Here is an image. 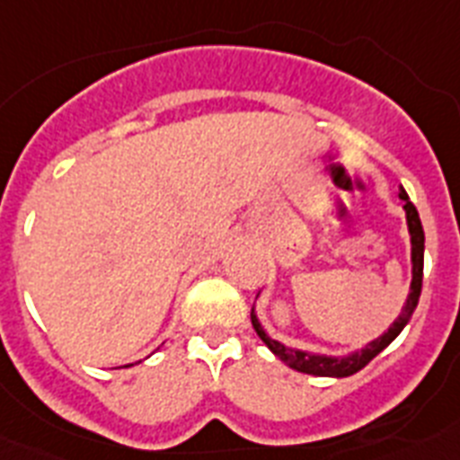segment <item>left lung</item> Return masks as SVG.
<instances>
[{
    "instance_id": "8db88e82",
    "label": "left lung",
    "mask_w": 460,
    "mask_h": 460,
    "mask_svg": "<svg viewBox=\"0 0 460 460\" xmlns=\"http://www.w3.org/2000/svg\"><path fill=\"white\" fill-rule=\"evenodd\" d=\"M398 198L403 200L405 209V221H408V233H410V262H412V283H410L408 299H405L403 308L398 313V318L394 320L387 327V332H382L377 339L368 341L367 345H361L357 350L348 352V355H323V352H308L299 350V348H292V345L280 343V341L271 339L270 332L265 329V324L260 323V318L255 315V306L251 308V323H253L255 334L262 339V343L279 357L286 367L295 368L299 373H308V376L318 377H348L352 373L361 371L367 367L373 357L380 355L394 339H396L401 332H403L405 324L412 318L414 308L420 304L421 295V279H424V227H421L420 214H417V207L410 202L408 193H405L403 186H398Z\"/></svg>"
}]
</instances>
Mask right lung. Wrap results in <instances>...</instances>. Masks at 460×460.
<instances>
[{"label":"right lung","instance_id":"obj_1","mask_svg":"<svg viewBox=\"0 0 460 460\" xmlns=\"http://www.w3.org/2000/svg\"><path fill=\"white\" fill-rule=\"evenodd\" d=\"M128 367H133V364H128Z\"/></svg>","mask_w":460,"mask_h":460}]
</instances>
